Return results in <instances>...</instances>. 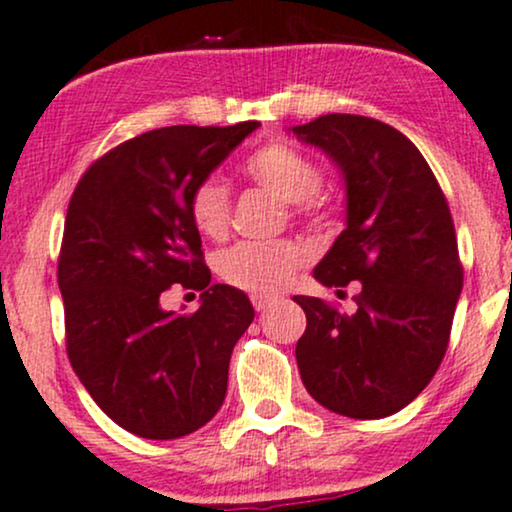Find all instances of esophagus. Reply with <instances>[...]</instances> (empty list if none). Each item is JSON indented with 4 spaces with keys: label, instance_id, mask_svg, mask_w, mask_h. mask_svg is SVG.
Here are the masks:
<instances>
[{
    "label": "esophagus",
    "instance_id": "34e87169",
    "mask_svg": "<svg viewBox=\"0 0 512 512\" xmlns=\"http://www.w3.org/2000/svg\"><path fill=\"white\" fill-rule=\"evenodd\" d=\"M251 304H254V308L258 313L261 311H268L270 306L277 304V296H268V294H254L251 296Z\"/></svg>",
    "mask_w": 512,
    "mask_h": 512
}]
</instances>
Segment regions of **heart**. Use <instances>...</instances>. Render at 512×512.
<instances>
[{
    "label": "heart",
    "mask_w": 512,
    "mask_h": 512,
    "mask_svg": "<svg viewBox=\"0 0 512 512\" xmlns=\"http://www.w3.org/2000/svg\"><path fill=\"white\" fill-rule=\"evenodd\" d=\"M244 173L258 187L299 211H318L325 197L318 192L323 173L311 159L287 144H266L244 163ZM232 197L220 178H204L189 194V218L204 237L220 239L230 227ZM306 263V249L292 239L277 242H239L218 256V275L230 287L251 294L277 292Z\"/></svg>",
    "instance_id": "b5f03b06"
}]
</instances>
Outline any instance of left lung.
Returning <instances> with one entry per match:
<instances>
[{
    "label": "left lung",
    "mask_w": 512,
    "mask_h": 512,
    "mask_svg": "<svg viewBox=\"0 0 512 512\" xmlns=\"http://www.w3.org/2000/svg\"><path fill=\"white\" fill-rule=\"evenodd\" d=\"M294 135L327 151L346 180V230L315 280L361 285L356 313L294 296L306 313L301 380L332 413L387 418L430 384L449 346L463 289L449 201L418 147L387 123L327 113Z\"/></svg>",
    "instance_id": "1"
}]
</instances>
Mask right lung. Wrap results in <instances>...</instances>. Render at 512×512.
<instances>
[{"label": "right lung", "instance_id": "obj_1", "mask_svg": "<svg viewBox=\"0 0 512 512\" xmlns=\"http://www.w3.org/2000/svg\"><path fill=\"white\" fill-rule=\"evenodd\" d=\"M258 125L142 132L75 185L56 270L68 361L97 406L137 437H185L225 401L254 306L235 287L211 285L189 194ZM173 284L202 292L197 312L162 311Z\"/></svg>", "mask_w": 512, "mask_h": 512}]
</instances>
